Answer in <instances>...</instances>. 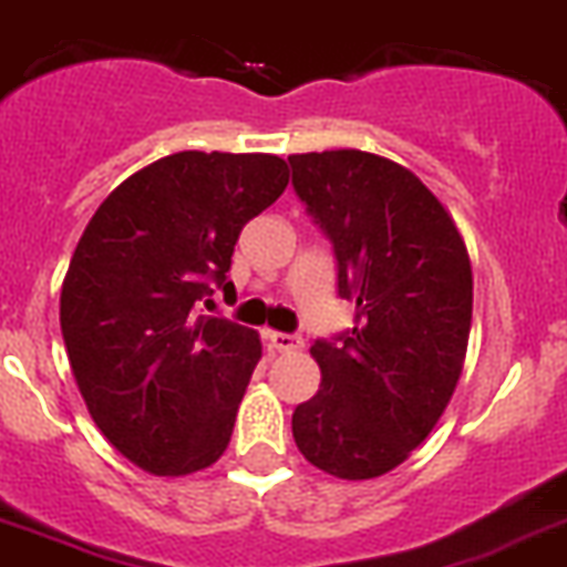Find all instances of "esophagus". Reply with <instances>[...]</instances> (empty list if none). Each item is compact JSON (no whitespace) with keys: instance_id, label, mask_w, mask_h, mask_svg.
<instances>
[{"instance_id":"1","label":"esophagus","mask_w":567,"mask_h":567,"mask_svg":"<svg viewBox=\"0 0 567 567\" xmlns=\"http://www.w3.org/2000/svg\"><path fill=\"white\" fill-rule=\"evenodd\" d=\"M266 341H269L275 352H295L303 347L301 338L289 336V332H266Z\"/></svg>"}]
</instances>
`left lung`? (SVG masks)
I'll return each instance as SVG.
<instances>
[{
	"instance_id": "obj_1",
	"label": "left lung",
	"mask_w": 567,
	"mask_h": 567,
	"mask_svg": "<svg viewBox=\"0 0 567 567\" xmlns=\"http://www.w3.org/2000/svg\"><path fill=\"white\" fill-rule=\"evenodd\" d=\"M292 186L338 260L355 327L312 343L321 386L292 413L298 450L347 482L399 467L442 419L473 316L467 246L410 168L379 154H292Z\"/></svg>"
}]
</instances>
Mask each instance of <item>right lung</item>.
Listing matches in <instances>:
<instances>
[{"label": "right lung", "instance_id": "obj_1", "mask_svg": "<svg viewBox=\"0 0 567 567\" xmlns=\"http://www.w3.org/2000/svg\"><path fill=\"white\" fill-rule=\"evenodd\" d=\"M289 183L275 154L177 152L94 212L60 295L68 361L100 433L154 476L224 456L260 338L195 303L229 289L237 235Z\"/></svg>", "mask_w": 567, "mask_h": 567}]
</instances>
